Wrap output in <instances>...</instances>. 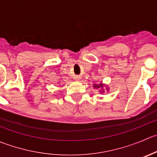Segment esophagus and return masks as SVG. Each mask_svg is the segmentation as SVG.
Returning a JSON list of instances; mask_svg holds the SVG:
<instances>
[{"instance_id":"1","label":"esophagus","mask_w":157,"mask_h":157,"mask_svg":"<svg viewBox=\"0 0 157 157\" xmlns=\"http://www.w3.org/2000/svg\"><path fill=\"white\" fill-rule=\"evenodd\" d=\"M74 80H75L76 81H79V80H80V76H76V77H74Z\"/></svg>"}]
</instances>
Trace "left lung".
Here are the masks:
<instances>
[{
  "label": "left lung",
  "mask_w": 157,
  "mask_h": 157,
  "mask_svg": "<svg viewBox=\"0 0 157 157\" xmlns=\"http://www.w3.org/2000/svg\"><path fill=\"white\" fill-rule=\"evenodd\" d=\"M105 85L103 84V83H99V84H97V83H94V85H93V86H94V88H97V89H100V92L101 93V94H103V93H104V90H103V86H104ZM106 90H109V89H108L107 87H106Z\"/></svg>",
  "instance_id": "left-lung-1"
}]
</instances>
